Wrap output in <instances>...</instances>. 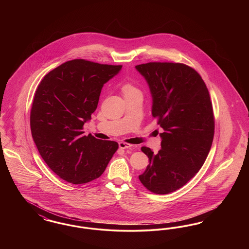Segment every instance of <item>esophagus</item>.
<instances>
[{"instance_id":"34e87169","label":"esophagus","mask_w":249,"mask_h":249,"mask_svg":"<svg viewBox=\"0 0 249 249\" xmlns=\"http://www.w3.org/2000/svg\"><path fill=\"white\" fill-rule=\"evenodd\" d=\"M119 148H121V149H127V148H130L131 146V144H130V143L124 142H119Z\"/></svg>"}]
</instances>
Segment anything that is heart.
Instances as JSON below:
<instances>
[{
  "label": "heart",
  "mask_w": 249,
  "mask_h": 249,
  "mask_svg": "<svg viewBox=\"0 0 249 249\" xmlns=\"http://www.w3.org/2000/svg\"><path fill=\"white\" fill-rule=\"evenodd\" d=\"M121 90L125 98H128V97H142V90L135 84L130 81L125 82L121 86Z\"/></svg>",
  "instance_id": "obj_1"
}]
</instances>
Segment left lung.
<instances>
[{"label":"left lung","mask_w":249,"mask_h":249,"mask_svg":"<svg viewBox=\"0 0 249 249\" xmlns=\"http://www.w3.org/2000/svg\"><path fill=\"white\" fill-rule=\"evenodd\" d=\"M135 68L148 83L152 116L164 130L158 154L141 147L149 164L139 180L153 193L168 194L194 178L208 156L214 133L212 102L201 75L189 65L148 62Z\"/></svg>","instance_id":"1"}]
</instances>
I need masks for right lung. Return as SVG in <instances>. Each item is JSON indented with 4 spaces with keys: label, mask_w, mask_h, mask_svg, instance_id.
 <instances>
[{
    "label": "right lung",
    "mask_w": 249,
    "mask_h": 249,
    "mask_svg": "<svg viewBox=\"0 0 249 249\" xmlns=\"http://www.w3.org/2000/svg\"><path fill=\"white\" fill-rule=\"evenodd\" d=\"M121 67L72 59L47 73L36 89L30 116L34 141L48 167L69 183L100 178L119 148L115 141L83 136L82 130L103 86Z\"/></svg>",
    "instance_id": "add662e5"
}]
</instances>
